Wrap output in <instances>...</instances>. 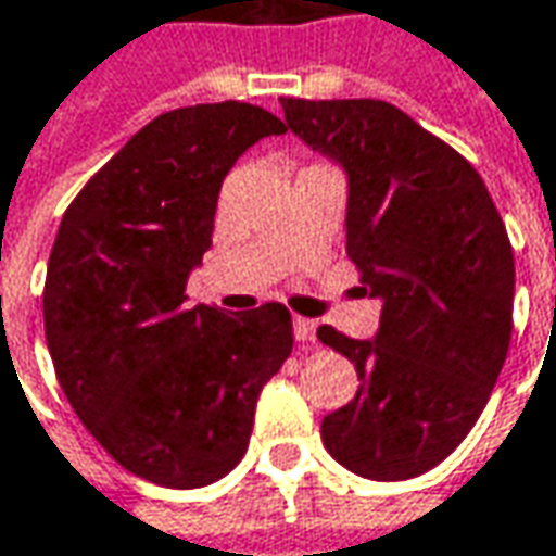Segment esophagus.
Masks as SVG:
<instances>
[{"label": "esophagus", "mask_w": 556, "mask_h": 556, "mask_svg": "<svg viewBox=\"0 0 556 556\" xmlns=\"http://www.w3.org/2000/svg\"><path fill=\"white\" fill-rule=\"evenodd\" d=\"M314 338H316V323H314V319L295 316V341H298V344H311Z\"/></svg>", "instance_id": "1"}]
</instances>
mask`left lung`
<instances>
[{
	"instance_id": "obj_1",
	"label": "left lung",
	"mask_w": 556,
	"mask_h": 556,
	"mask_svg": "<svg viewBox=\"0 0 556 556\" xmlns=\"http://www.w3.org/2000/svg\"><path fill=\"white\" fill-rule=\"evenodd\" d=\"M298 138L348 172V258L381 298L372 341L319 326L356 366V396L323 418L338 465L409 480L468 437L505 366L514 252L477 168L388 101L279 98Z\"/></svg>"
}]
</instances>
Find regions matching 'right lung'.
<instances>
[{"instance_id": "right-lung-1", "label": "right lung", "mask_w": 556, "mask_h": 556, "mask_svg": "<svg viewBox=\"0 0 556 556\" xmlns=\"http://www.w3.org/2000/svg\"><path fill=\"white\" fill-rule=\"evenodd\" d=\"M286 123L242 101L168 110L79 190L51 245L42 314L58 381L88 433L156 486L197 489L245 455L261 388L292 354L270 301L187 307L220 184Z\"/></svg>"}]
</instances>
